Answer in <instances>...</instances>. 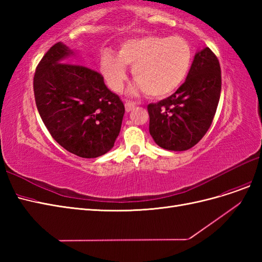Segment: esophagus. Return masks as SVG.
<instances>
[{
	"label": "esophagus",
	"mask_w": 262,
	"mask_h": 262,
	"mask_svg": "<svg viewBox=\"0 0 262 262\" xmlns=\"http://www.w3.org/2000/svg\"><path fill=\"white\" fill-rule=\"evenodd\" d=\"M124 107H125V110L126 112H131V110L136 107V102L134 101H130V100H126L125 104H124Z\"/></svg>",
	"instance_id": "1"
}]
</instances>
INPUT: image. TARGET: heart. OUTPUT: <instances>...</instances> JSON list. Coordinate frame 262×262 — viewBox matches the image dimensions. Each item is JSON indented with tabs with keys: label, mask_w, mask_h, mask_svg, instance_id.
<instances>
[{
	"label": "heart",
	"mask_w": 262,
	"mask_h": 262,
	"mask_svg": "<svg viewBox=\"0 0 262 262\" xmlns=\"http://www.w3.org/2000/svg\"><path fill=\"white\" fill-rule=\"evenodd\" d=\"M192 63V49L186 39L141 36L120 42L117 54L102 49L99 71L108 87L120 92L126 81V67H132L134 91L150 97H166L184 84Z\"/></svg>",
	"instance_id": "heart-1"
}]
</instances>
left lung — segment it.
<instances>
[{"label": "left lung", "instance_id": "8db88e82", "mask_svg": "<svg viewBox=\"0 0 262 262\" xmlns=\"http://www.w3.org/2000/svg\"><path fill=\"white\" fill-rule=\"evenodd\" d=\"M222 87L221 67L210 48L199 51L185 83L156 104H149V134L155 143L169 150L194 146L212 124Z\"/></svg>", "mask_w": 262, "mask_h": 262}]
</instances>
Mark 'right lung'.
I'll return each instance as SVG.
<instances>
[{"instance_id":"right-lung-1","label":"right lung","mask_w":262,"mask_h":262,"mask_svg":"<svg viewBox=\"0 0 262 262\" xmlns=\"http://www.w3.org/2000/svg\"><path fill=\"white\" fill-rule=\"evenodd\" d=\"M72 53L61 42L46 52L34 76L35 100L46 128L62 147L95 158L113 148L124 105L97 71L67 63Z\"/></svg>"}]
</instances>
